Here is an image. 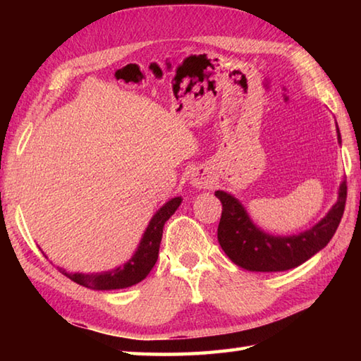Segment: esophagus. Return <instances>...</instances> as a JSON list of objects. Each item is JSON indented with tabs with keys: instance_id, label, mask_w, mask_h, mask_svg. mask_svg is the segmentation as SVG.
<instances>
[{
	"instance_id": "obj_1",
	"label": "esophagus",
	"mask_w": 361,
	"mask_h": 361,
	"mask_svg": "<svg viewBox=\"0 0 361 361\" xmlns=\"http://www.w3.org/2000/svg\"><path fill=\"white\" fill-rule=\"evenodd\" d=\"M190 185H192L194 188H197V189H203V188H209L211 185H212V180H211V176H209V173H206V172H195L194 175H192V178H190Z\"/></svg>"
}]
</instances>
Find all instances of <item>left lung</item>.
I'll return each instance as SVG.
<instances>
[{
	"label": "left lung",
	"instance_id": "1",
	"mask_svg": "<svg viewBox=\"0 0 361 361\" xmlns=\"http://www.w3.org/2000/svg\"><path fill=\"white\" fill-rule=\"evenodd\" d=\"M338 142L341 135L338 126ZM348 186L343 181L338 190V200L315 226L293 235H271L257 228L245 211L243 204L225 190H216L221 202V219L217 229V239L225 255L248 271H286L304 264L331 242L338 228Z\"/></svg>",
	"mask_w": 361,
	"mask_h": 361
}]
</instances>
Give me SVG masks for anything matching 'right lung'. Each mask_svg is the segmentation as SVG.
Masks as SVG:
<instances>
[{
	"mask_svg": "<svg viewBox=\"0 0 361 361\" xmlns=\"http://www.w3.org/2000/svg\"><path fill=\"white\" fill-rule=\"evenodd\" d=\"M180 204L181 197H175L164 206H161L149 221V226L145 228L140 247L135 251V255L122 267L104 273H66L62 268L57 267L59 271L63 273L71 281L78 282L79 286L93 290H118L135 286V283L145 279V276L150 273L153 265L157 264L164 224L178 209Z\"/></svg>",
	"mask_w": 361,
	"mask_h": 361,
	"instance_id": "add662e5",
	"label": "right lung"
}]
</instances>
